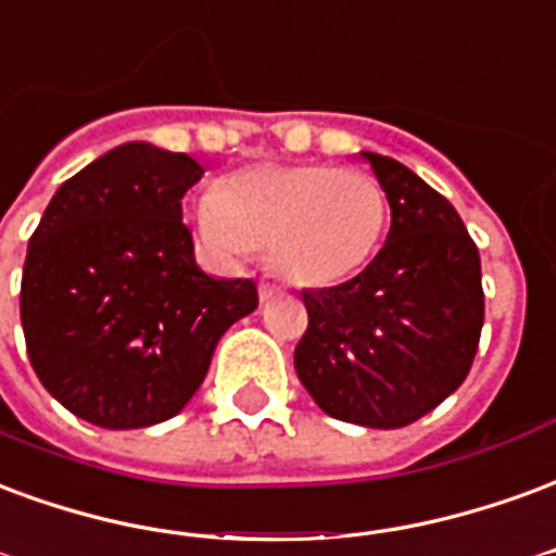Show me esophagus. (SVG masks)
<instances>
[{
    "mask_svg": "<svg viewBox=\"0 0 556 556\" xmlns=\"http://www.w3.org/2000/svg\"><path fill=\"white\" fill-rule=\"evenodd\" d=\"M257 293H261V302H266V299H273L275 293H281V287H278V283L261 281V287H257Z\"/></svg>",
    "mask_w": 556,
    "mask_h": 556,
    "instance_id": "34e87169",
    "label": "esophagus"
}]
</instances>
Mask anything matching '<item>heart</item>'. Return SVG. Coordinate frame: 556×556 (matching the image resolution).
Here are the masks:
<instances>
[{
    "instance_id": "heart-1",
    "label": "heart",
    "mask_w": 556,
    "mask_h": 556,
    "mask_svg": "<svg viewBox=\"0 0 556 556\" xmlns=\"http://www.w3.org/2000/svg\"><path fill=\"white\" fill-rule=\"evenodd\" d=\"M384 216V192L370 174L293 162L233 174L225 192L198 201L194 225L216 261H242L257 245H269L287 278L323 287L370 263Z\"/></svg>"
}]
</instances>
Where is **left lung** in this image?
Returning <instances> with one entry per match:
<instances>
[{
  "label": "left lung",
  "instance_id": "obj_1",
  "mask_svg": "<svg viewBox=\"0 0 556 556\" xmlns=\"http://www.w3.org/2000/svg\"><path fill=\"white\" fill-rule=\"evenodd\" d=\"M391 204L382 251L352 281L305 290L295 372L326 415L396 429L444 403L483 331L480 251L444 194L391 156L362 153Z\"/></svg>",
  "mask_w": 556,
  "mask_h": 556
}]
</instances>
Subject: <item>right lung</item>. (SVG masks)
<instances>
[{"label": "right lung", "mask_w": 556, "mask_h": 556, "mask_svg": "<svg viewBox=\"0 0 556 556\" xmlns=\"http://www.w3.org/2000/svg\"><path fill=\"white\" fill-rule=\"evenodd\" d=\"M201 174L186 153L127 141L64 180L28 239V362L94 427L141 429L184 412L222 334L257 307L254 281L194 263L180 201Z\"/></svg>", "instance_id": "obj_1"}]
</instances>
